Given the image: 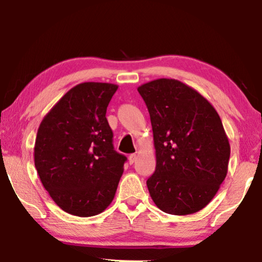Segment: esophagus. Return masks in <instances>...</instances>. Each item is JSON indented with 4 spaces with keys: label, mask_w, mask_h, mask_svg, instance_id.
<instances>
[{
    "label": "esophagus",
    "mask_w": 262,
    "mask_h": 262,
    "mask_svg": "<svg viewBox=\"0 0 262 262\" xmlns=\"http://www.w3.org/2000/svg\"><path fill=\"white\" fill-rule=\"evenodd\" d=\"M135 161H136V154H131V155L128 156V163L134 164Z\"/></svg>",
    "instance_id": "obj_1"
}]
</instances>
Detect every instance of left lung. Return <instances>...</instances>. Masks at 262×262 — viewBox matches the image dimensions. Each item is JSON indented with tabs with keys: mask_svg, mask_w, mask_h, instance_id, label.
I'll use <instances>...</instances> for the list:
<instances>
[{
	"mask_svg": "<svg viewBox=\"0 0 262 262\" xmlns=\"http://www.w3.org/2000/svg\"><path fill=\"white\" fill-rule=\"evenodd\" d=\"M150 114L156 169L146 180L163 212L185 216L204 209L228 173L230 144L213 106L173 78L138 87Z\"/></svg>",
	"mask_w": 262,
	"mask_h": 262,
	"instance_id": "8db88e82",
	"label": "left lung"
}]
</instances>
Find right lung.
Instances as JSON below:
<instances>
[{
  "mask_svg": "<svg viewBox=\"0 0 262 262\" xmlns=\"http://www.w3.org/2000/svg\"><path fill=\"white\" fill-rule=\"evenodd\" d=\"M118 85L84 82L71 88L38 128L34 164L46 191L66 212L101 213L112 203L127 159L113 146L106 119Z\"/></svg>",
  "mask_w": 262,
  "mask_h": 262,
  "instance_id": "add662e5",
  "label": "right lung"
}]
</instances>
